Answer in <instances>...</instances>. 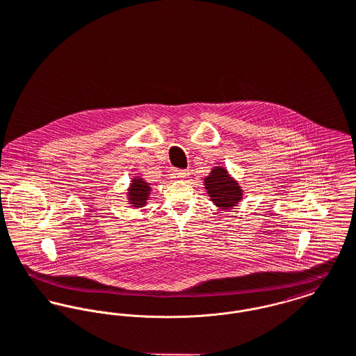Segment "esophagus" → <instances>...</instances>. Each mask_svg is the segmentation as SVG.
I'll return each instance as SVG.
<instances>
[{
	"label": "esophagus",
	"mask_w": 356,
	"mask_h": 356,
	"mask_svg": "<svg viewBox=\"0 0 356 356\" xmlns=\"http://www.w3.org/2000/svg\"><path fill=\"white\" fill-rule=\"evenodd\" d=\"M190 176L188 170H173L172 172V179L175 180H187Z\"/></svg>",
	"instance_id": "esophagus-1"
}]
</instances>
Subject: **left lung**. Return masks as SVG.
Returning a JSON list of instances; mask_svg holds the SVG:
<instances>
[{"mask_svg":"<svg viewBox=\"0 0 356 356\" xmlns=\"http://www.w3.org/2000/svg\"><path fill=\"white\" fill-rule=\"evenodd\" d=\"M204 190L210 200L221 210H231L241 202L244 190L225 166H214L203 179Z\"/></svg>","mask_w":356,"mask_h":356,"instance_id":"obj_1","label":"left lung"}]
</instances>
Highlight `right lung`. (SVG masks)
<instances>
[{
    "mask_svg": "<svg viewBox=\"0 0 356 356\" xmlns=\"http://www.w3.org/2000/svg\"><path fill=\"white\" fill-rule=\"evenodd\" d=\"M152 194V186L140 176H134L127 190V200L131 207L139 209L147 204Z\"/></svg>",
    "mask_w": 356,
    "mask_h": 356,
    "instance_id": "add662e5",
    "label": "right lung"
}]
</instances>
